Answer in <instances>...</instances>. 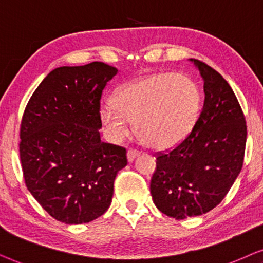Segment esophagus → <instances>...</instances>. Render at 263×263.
I'll list each match as a JSON object with an SVG mask.
<instances>
[{"mask_svg":"<svg viewBox=\"0 0 263 263\" xmlns=\"http://www.w3.org/2000/svg\"><path fill=\"white\" fill-rule=\"evenodd\" d=\"M126 156H127L128 162H132V161H134L136 157L139 156V153L136 152V150L129 149V150H127V154H126Z\"/></svg>","mask_w":263,"mask_h":263,"instance_id":"obj_1","label":"esophagus"}]
</instances>
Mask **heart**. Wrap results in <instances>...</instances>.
<instances>
[{
  "instance_id": "heart-1",
  "label": "heart",
  "mask_w": 263,
  "mask_h": 263,
  "mask_svg": "<svg viewBox=\"0 0 263 263\" xmlns=\"http://www.w3.org/2000/svg\"><path fill=\"white\" fill-rule=\"evenodd\" d=\"M201 109V91L190 77L159 73L126 84L114 97V106L102 103L100 118L115 141L135 134L149 148L176 146L194 127Z\"/></svg>"
}]
</instances>
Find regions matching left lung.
I'll return each mask as SVG.
<instances>
[{
  "label": "left lung",
  "instance_id": "8db88e82",
  "mask_svg": "<svg viewBox=\"0 0 263 263\" xmlns=\"http://www.w3.org/2000/svg\"><path fill=\"white\" fill-rule=\"evenodd\" d=\"M203 79L204 103L191 134L156 157L150 194L156 208L183 220L205 214L230 191L243 166L247 125L238 100L222 76L190 59Z\"/></svg>",
  "mask_w": 263,
  "mask_h": 263
}]
</instances>
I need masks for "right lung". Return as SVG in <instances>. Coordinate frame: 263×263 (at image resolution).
<instances>
[{
  "mask_svg": "<svg viewBox=\"0 0 263 263\" xmlns=\"http://www.w3.org/2000/svg\"><path fill=\"white\" fill-rule=\"evenodd\" d=\"M118 69L103 62L62 66L42 80L20 127L26 186L49 215L68 225L92 221L111 203L126 149L101 141L100 100Z\"/></svg>",
  "mask_w": 263,
  "mask_h": 263,
  "instance_id": "add662e5",
  "label": "right lung"
}]
</instances>
